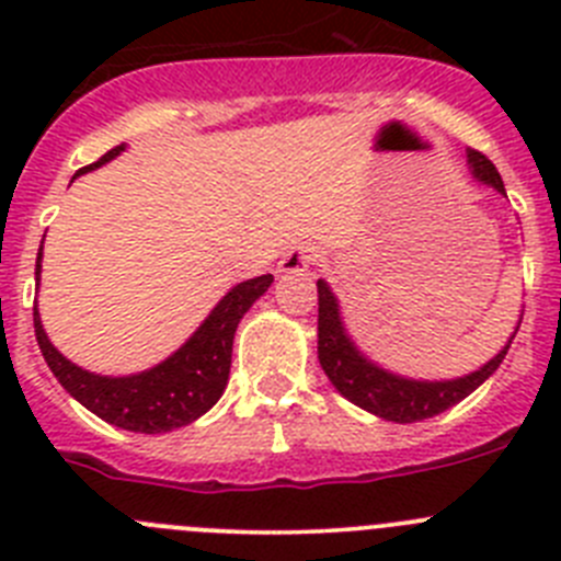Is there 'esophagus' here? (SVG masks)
<instances>
[{
    "instance_id": "1",
    "label": "esophagus",
    "mask_w": 561,
    "mask_h": 561,
    "mask_svg": "<svg viewBox=\"0 0 561 561\" xmlns=\"http://www.w3.org/2000/svg\"><path fill=\"white\" fill-rule=\"evenodd\" d=\"M317 257H320V255H317L314 247H309V244L291 247V250L286 252L284 257H280V266H277V270H280V272H304V270H309L311 264H314Z\"/></svg>"
}]
</instances>
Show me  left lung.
Instances as JSON below:
<instances>
[{
	"label": "left lung",
	"mask_w": 561,
	"mask_h": 561,
	"mask_svg": "<svg viewBox=\"0 0 561 561\" xmlns=\"http://www.w3.org/2000/svg\"><path fill=\"white\" fill-rule=\"evenodd\" d=\"M469 165H472L474 180L505 193L497 168L492 165V160L485 153L469 151ZM317 306H320L317 309V354H320V365H323L331 385L345 399L354 401L356 408L368 410V413L379 415L385 421H396V424H413V421L433 419V415L444 413V410L455 408L458 401H463L466 396L478 390L500 368V362L505 359V354L512 348L514 334L519 331L517 325L512 340L505 342V348L494 359L485 362L483 368L474 370V374L460 376V379L453 381H415L376 368L374 362L365 359L356 351L351 336L342 329L340 306H336L334 291L329 289L325 280H317Z\"/></svg>",
	"instance_id": "1"
}]
</instances>
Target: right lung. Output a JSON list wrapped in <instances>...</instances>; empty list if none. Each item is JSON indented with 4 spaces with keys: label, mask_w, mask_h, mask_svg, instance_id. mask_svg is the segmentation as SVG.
I'll return each mask as SVG.
<instances>
[{
    "label": "right lung",
    "mask_w": 561,
    "mask_h": 561,
    "mask_svg": "<svg viewBox=\"0 0 561 561\" xmlns=\"http://www.w3.org/2000/svg\"><path fill=\"white\" fill-rule=\"evenodd\" d=\"M121 151L123 146H114L101 160L81 168L78 173L95 171ZM38 272H42V250L36 257V280ZM270 286L272 275L238 284L236 289L221 297V304L210 311L199 331L176 354L160 362L157 368L121 376V379L89 374V370L72 365L67 356L58 354L44 334L36 306H33V325H36V340L44 362L61 381V388L72 399L81 401L83 408L92 410L98 419L108 421L114 427L131 430V433H171V430L185 427L205 415L221 399L227 376H230L232 336H236L238 323Z\"/></svg>",
    "instance_id": "add662e5"
}]
</instances>
